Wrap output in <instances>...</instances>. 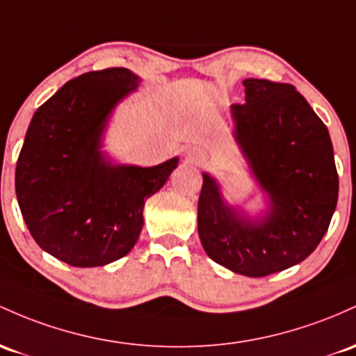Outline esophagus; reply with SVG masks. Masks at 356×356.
<instances>
[{"instance_id":"obj_1","label":"esophagus","mask_w":356,"mask_h":356,"mask_svg":"<svg viewBox=\"0 0 356 356\" xmlns=\"http://www.w3.org/2000/svg\"><path fill=\"white\" fill-rule=\"evenodd\" d=\"M187 160H189L191 163H196V165H199V163H204L206 155L202 154L199 148H193V150L187 152Z\"/></svg>"}]
</instances>
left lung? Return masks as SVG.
Masks as SVG:
<instances>
[{
  "instance_id": "1",
  "label": "left lung",
  "mask_w": 356,
  "mask_h": 356,
  "mask_svg": "<svg viewBox=\"0 0 356 356\" xmlns=\"http://www.w3.org/2000/svg\"><path fill=\"white\" fill-rule=\"evenodd\" d=\"M243 104L229 108L235 138L267 209L250 216L202 172L197 233L211 260L247 277L298 265L314 252L338 202L330 131L292 84L245 79Z\"/></svg>"
}]
</instances>
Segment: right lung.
<instances>
[{"label":"right lung","instance_id":"right-lung-1","mask_svg":"<svg viewBox=\"0 0 356 356\" xmlns=\"http://www.w3.org/2000/svg\"><path fill=\"white\" fill-rule=\"evenodd\" d=\"M142 79L124 67L86 72L35 111L15 187L38 247L72 267H103L135 247L143 206L177 167L116 163L103 150L116 106Z\"/></svg>","mask_w":356,"mask_h":356}]
</instances>
